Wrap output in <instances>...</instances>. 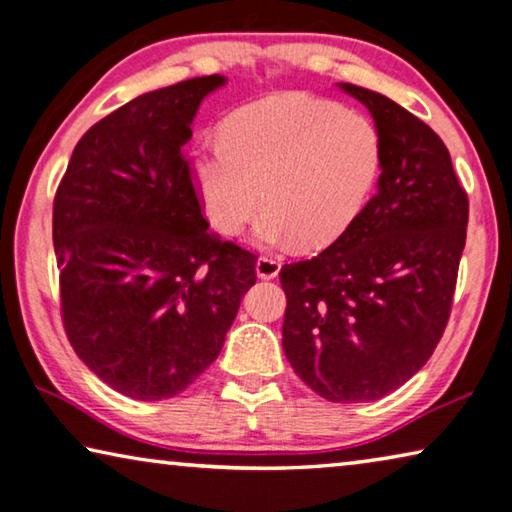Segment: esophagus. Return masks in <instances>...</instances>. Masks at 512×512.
Segmentation results:
<instances>
[{
    "label": "esophagus",
    "mask_w": 512,
    "mask_h": 512,
    "mask_svg": "<svg viewBox=\"0 0 512 512\" xmlns=\"http://www.w3.org/2000/svg\"><path fill=\"white\" fill-rule=\"evenodd\" d=\"M281 272V263L274 256H261L256 261V276L258 279H274Z\"/></svg>",
    "instance_id": "obj_1"
}]
</instances>
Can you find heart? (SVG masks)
Listing matches in <instances>:
<instances>
[{"label":"heart","instance_id":"obj_1","mask_svg":"<svg viewBox=\"0 0 512 512\" xmlns=\"http://www.w3.org/2000/svg\"><path fill=\"white\" fill-rule=\"evenodd\" d=\"M381 133L370 117L306 92H276L238 108L220 145L190 156L206 220L222 236L254 226L263 247L320 249L345 233L381 174Z\"/></svg>","mask_w":512,"mask_h":512}]
</instances>
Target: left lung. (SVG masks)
I'll list each match as a JSON object with an SVG mask.
<instances>
[{
	"label": "left lung",
	"instance_id": "8db88e82",
	"mask_svg": "<svg viewBox=\"0 0 512 512\" xmlns=\"http://www.w3.org/2000/svg\"><path fill=\"white\" fill-rule=\"evenodd\" d=\"M338 88L381 133V177L331 247L281 267L283 351L320 397L363 404L420 372L445 333L469 204L429 124L374 90Z\"/></svg>",
	"mask_w": 512,
	"mask_h": 512
}]
</instances>
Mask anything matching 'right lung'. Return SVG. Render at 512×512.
Here are the masks:
<instances>
[{"label": "right lung", "mask_w": 512, "mask_h": 512, "mask_svg": "<svg viewBox=\"0 0 512 512\" xmlns=\"http://www.w3.org/2000/svg\"><path fill=\"white\" fill-rule=\"evenodd\" d=\"M220 74L145 92L90 127L54 199L63 324L131 399L179 395L220 356L256 256L208 231L183 145Z\"/></svg>", "instance_id": "1"}]
</instances>
